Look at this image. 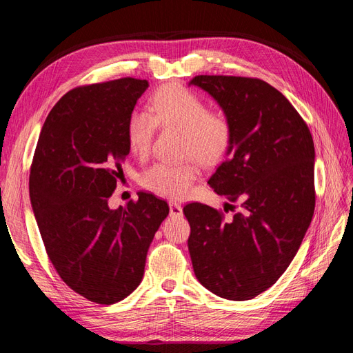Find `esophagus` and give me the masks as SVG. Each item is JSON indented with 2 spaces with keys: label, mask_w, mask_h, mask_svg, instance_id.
Returning <instances> with one entry per match:
<instances>
[{
  "label": "esophagus",
  "mask_w": 353,
  "mask_h": 353,
  "mask_svg": "<svg viewBox=\"0 0 353 353\" xmlns=\"http://www.w3.org/2000/svg\"><path fill=\"white\" fill-rule=\"evenodd\" d=\"M169 210H170V215H172V216L183 215V208H181V205H178V203L174 201V200L169 201Z\"/></svg>",
  "instance_id": "34e87169"
}]
</instances>
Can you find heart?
<instances>
[{
	"label": "heart",
	"instance_id": "obj_1",
	"mask_svg": "<svg viewBox=\"0 0 353 353\" xmlns=\"http://www.w3.org/2000/svg\"><path fill=\"white\" fill-rule=\"evenodd\" d=\"M160 128H176L183 131L184 156H196L206 165L218 163L225 157L232 144V123L225 114L210 112L209 104L199 94L170 83L160 88L147 110L131 113L126 125V137L131 152L145 156ZM200 176L196 160L183 163L159 162L147 168L141 184L157 194L183 199L190 194Z\"/></svg>",
	"mask_w": 353,
	"mask_h": 353
}]
</instances>
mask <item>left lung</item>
Instances as JSON below:
<instances>
[{
  "label": "left lung",
  "mask_w": 353,
  "mask_h": 353,
  "mask_svg": "<svg viewBox=\"0 0 353 353\" xmlns=\"http://www.w3.org/2000/svg\"><path fill=\"white\" fill-rule=\"evenodd\" d=\"M190 85L209 92L232 123L227 159L208 183L240 203L230 221L197 201L184 206L191 262L208 290L249 301L284 274L311 225L314 140L292 103L262 79L199 74Z\"/></svg>",
  "instance_id": "obj_1"
}]
</instances>
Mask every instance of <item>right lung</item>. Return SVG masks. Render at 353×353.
I'll use <instances>...</instances> for the list:
<instances>
[{"instance_id": "obj_1", "label": "right lung", "mask_w": 353, "mask_h": 353, "mask_svg": "<svg viewBox=\"0 0 353 353\" xmlns=\"http://www.w3.org/2000/svg\"><path fill=\"white\" fill-rule=\"evenodd\" d=\"M148 88L122 78L70 90L42 126L29 196L48 258L73 292L112 305L140 285L150 243L169 206L154 194L112 210L130 154L128 119Z\"/></svg>"}]
</instances>
